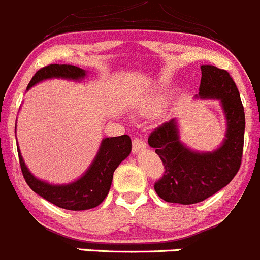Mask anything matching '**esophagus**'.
Returning a JSON list of instances; mask_svg holds the SVG:
<instances>
[{
  "mask_svg": "<svg viewBox=\"0 0 260 260\" xmlns=\"http://www.w3.org/2000/svg\"><path fill=\"white\" fill-rule=\"evenodd\" d=\"M144 149H146V142H145L144 140H141V138H133V141H132L133 152H138Z\"/></svg>",
  "mask_w": 260,
  "mask_h": 260,
  "instance_id": "34e87169",
  "label": "esophagus"
}]
</instances>
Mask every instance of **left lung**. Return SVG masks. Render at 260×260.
Segmentation results:
<instances>
[{
	"label": "left lung",
	"instance_id": "1",
	"mask_svg": "<svg viewBox=\"0 0 260 260\" xmlns=\"http://www.w3.org/2000/svg\"><path fill=\"white\" fill-rule=\"evenodd\" d=\"M200 97L219 99L227 118L224 142L213 152H195L179 141L174 119L155 128L149 145L163 161L164 174L155 182L157 195L168 203L190 205L227 186L239 172L244 151L245 113L230 73L213 65L201 67Z\"/></svg>",
	"mask_w": 260,
	"mask_h": 260
}]
</instances>
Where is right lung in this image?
Segmentation results:
<instances>
[{
	"label": "right lung",
	"mask_w": 260,
	"mask_h": 260,
	"mask_svg": "<svg viewBox=\"0 0 260 260\" xmlns=\"http://www.w3.org/2000/svg\"><path fill=\"white\" fill-rule=\"evenodd\" d=\"M84 75H86V72L74 65L50 64L47 67L41 68L33 75V78L28 84V88L43 79H79L83 78ZM131 149H132V142L128 135L105 138L101 142L100 150L86 174L81 177L78 181L61 186L48 185L46 182L36 178L25 167L19 149L18 154L24 179L36 193L62 209L87 210L100 205L105 200L110 190L114 171L129 155Z\"/></svg>",
	"instance_id": "add662e5"
}]
</instances>
